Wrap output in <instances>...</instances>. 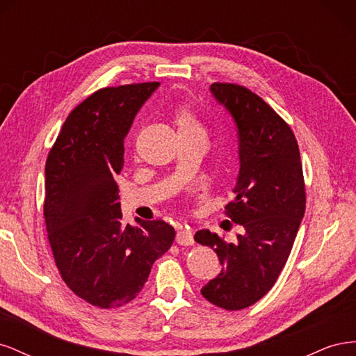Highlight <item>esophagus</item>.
Returning <instances> with one entry per match:
<instances>
[{
  "instance_id": "esophagus-1",
  "label": "esophagus",
  "mask_w": 356,
  "mask_h": 356,
  "mask_svg": "<svg viewBox=\"0 0 356 356\" xmlns=\"http://www.w3.org/2000/svg\"><path fill=\"white\" fill-rule=\"evenodd\" d=\"M175 242L178 245H181V246H191L193 243H195V239H193V232L188 227L187 229H181L177 233Z\"/></svg>"
}]
</instances>
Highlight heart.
I'll return each instance as SVG.
<instances>
[{"label": "heart", "instance_id": "heart-1", "mask_svg": "<svg viewBox=\"0 0 356 356\" xmlns=\"http://www.w3.org/2000/svg\"><path fill=\"white\" fill-rule=\"evenodd\" d=\"M174 123L178 129V135H190L197 134L204 136V127L200 122V118L187 104H181L177 106L174 113Z\"/></svg>", "mask_w": 356, "mask_h": 356}]
</instances>
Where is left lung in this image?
<instances>
[{"instance_id": "1", "label": "left lung", "mask_w": 356, "mask_h": 356, "mask_svg": "<svg viewBox=\"0 0 356 356\" xmlns=\"http://www.w3.org/2000/svg\"><path fill=\"white\" fill-rule=\"evenodd\" d=\"M211 92L234 118L241 169L225 215L243 227L236 243L209 230L195 241L217 252L221 273L200 293L225 310L250 307L275 285L306 209L298 144L289 124L245 86L213 83Z\"/></svg>"}]
</instances>
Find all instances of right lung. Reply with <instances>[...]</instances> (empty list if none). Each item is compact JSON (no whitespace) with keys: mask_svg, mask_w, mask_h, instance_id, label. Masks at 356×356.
<instances>
[{"mask_svg":"<svg viewBox=\"0 0 356 356\" xmlns=\"http://www.w3.org/2000/svg\"><path fill=\"white\" fill-rule=\"evenodd\" d=\"M159 84L96 90L70 113L47 156L44 221L53 258L72 293L101 309L132 301L175 239L161 220L124 225L115 182L124 136Z\"/></svg>","mask_w":356,"mask_h":356,"instance_id":"1","label":"right lung"}]
</instances>
